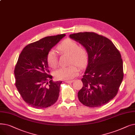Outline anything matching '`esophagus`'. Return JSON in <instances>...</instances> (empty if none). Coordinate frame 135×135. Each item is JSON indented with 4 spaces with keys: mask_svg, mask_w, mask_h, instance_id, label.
I'll list each match as a JSON object with an SVG mask.
<instances>
[{
    "mask_svg": "<svg viewBox=\"0 0 135 135\" xmlns=\"http://www.w3.org/2000/svg\"><path fill=\"white\" fill-rule=\"evenodd\" d=\"M73 81V80H66V81H65V82L67 83H72Z\"/></svg>",
    "mask_w": 135,
    "mask_h": 135,
    "instance_id": "1",
    "label": "esophagus"
}]
</instances>
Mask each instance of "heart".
<instances>
[{"instance_id": "1", "label": "heart", "mask_w": 135, "mask_h": 135, "mask_svg": "<svg viewBox=\"0 0 135 135\" xmlns=\"http://www.w3.org/2000/svg\"><path fill=\"white\" fill-rule=\"evenodd\" d=\"M57 50L60 53L70 55V63H76L80 67H83L88 62V55L86 49L82 46H79L77 42L73 40L68 39L63 41L57 47ZM47 61L49 66L51 68H55L57 65V57L54 50L48 53ZM78 73V68L73 64L56 70L54 75L58 80H69L74 78Z\"/></svg>"}]
</instances>
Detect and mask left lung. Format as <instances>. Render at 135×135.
Returning <instances> with one entry per match:
<instances>
[{
    "label": "left lung",
    "mask_w": 135,
    "mask_h": 135,
    "mask_svg": "<svg viewBox=\"0 0 135 135\" xmlns=\"http://www.w3.org/2000/svg\"><path fill=\"white\" fill-rule=\"evenodd\" d=\"M88 52V65L78 93L79 101L89 107H98L108 103L117 94L123 79L122 56L108 38L94 32L69 35Z\"/></svg>",
    "instance_id": "obj_1"
}]
</instances>
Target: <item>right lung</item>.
<instances>
[{"mask_svg":"<svg viewBox=\"0 0 135 135\" xmlns=\"http://www.w3.org/2000/svg\"><path fill=\"white\" fill-rule=\"evenodd\" d=\"M66 36L46 37L27 45L21 52L14 70L16 86L23 100L35 108L53 105L59 96L61 81L49 75L47 56L51 49Z\"/></svg>","mask_w":135,"mask_h":135,"instance_id":"right-lung-1","label":"right lung"}]
</instances>
